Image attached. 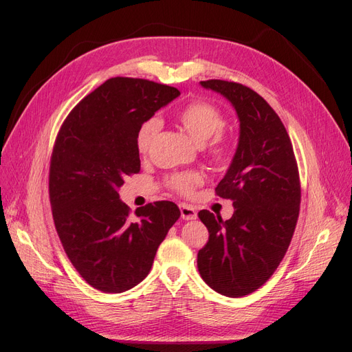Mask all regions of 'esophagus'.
<instances>
[{"mask_svg": "<svg viewBox=\"0 0 352 352\" xmlns=\"http://www.w3.org/2000/svg\"><path fill=\"white\" fill-rule=\"evenodd\" d=\"M180 214H182L184 220H195L197 219V211L188 204H180Z\"/></svg>", "mask_w": 352, "mask_h": 352, "instance_id": "34e87169", "label": "esophagus"}]
</instances>
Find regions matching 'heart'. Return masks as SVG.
I'll use <instances>...</instances> for the list:
<instances>
[{
    "instance_id": "obj_1",
    "label": "heart",
    "mask_w": 352,
    "mask_h": 352,
    "mask_svg": "<svg viewBox=\"0 0 352 352\" xmlns=\"http://www.w3.org/2000/svg\"><path fill=\"white\" fill-rule=\"evenodd\" d=\"M176 119L198 145L211 140L207 144V150L214 162L223 163L230 157V141L221 133V129L226 123L225 116L214 104L202 100L192 101L177 111ZM160 127H162V122L158 117H151L141 124L136 135V148L141 154H145L150 150ZM202 182H204V176L198 172L179 173L168 179L170 188L182 195H189Z\"/></svg>"
}]
</instances>
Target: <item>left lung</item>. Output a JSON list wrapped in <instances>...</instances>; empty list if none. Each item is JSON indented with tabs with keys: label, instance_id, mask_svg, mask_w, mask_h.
<instances>
[{
	"label": "left lung",
	"instance_id": "left-lung-1",
	"mask_svg": "<svg viewBox=\"0 0 352 352\" xmlns=\"http://www.w3.org/2000/svg\"><path fill=\"white\" fill-rule=\"evenodd\" d=\"M199 83L233 105L239 141L216 188L235 211L226 221L208 210L198 212L210 236L197 264L211 289L238 298L267 282L285 257L300 214V175L289 135L267 101L236 82Z\"/></svg>",
	"mask_w": 352,
	"mask_h": 352
}]
</instances>
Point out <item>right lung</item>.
<instances>
[{
	"label": "right lung",
	"instance_id": "add662e5",
	"mask_svg": "<svg viewBox=\"0 0 352 352\" xmlns=\"http://www.w3.org/2000/svg\"><path fill=\"white\" fill-rule=\"evenodd\" d=\"M180 92L145 79L111 78L87 95L57 135L50 201L69 260L92 287L120 294L142 282L176 220L172 201L136 208L120 201L124 179L141 170L136 135Z\"/></svg>",
	"mask_w": 352,
	"mask_h": 352
}]
</instances>
